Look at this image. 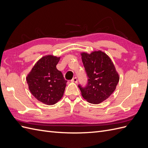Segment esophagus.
<instances>
[{
	"instance_id": "esophagus-1",
	"label": "esophagus",
	"mask_w": 148,
	"mask_h": 148,
	"mask_svg": "<svg viewBox=\"0 0 148 148\" xmlns=\"http://www.w3.org/2000/svg\"><path fill=\"white\" fill-rule=\"evenodd\" d=\"M71 82H74V83H77V82H78V79H77V77H74V78H73V79L71 80Z\"/></svg>"
}]
</instances>
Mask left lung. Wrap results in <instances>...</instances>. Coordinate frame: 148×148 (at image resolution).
I'll list each match as a JSON object with an SVG mask.
<instances>
[{"label":"left lung","mask_w":148,"mask_h":148,"mask_svg":"<svg viewBox=\"0 0 148 148\" xmlns=\"http://www.w3.org/2000/svg\"><path fill=\"white\" fill-rule=\"evenodd\" d=\"M83 64L88 76L85 87L78 85L82 95L88 102L98 104L107 99L115 91L119 75L110 57L101 51L89 54L81 53Z\"/></svg>","instance_id":"8db88e82"}]
</instances>
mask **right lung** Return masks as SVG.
<instances>
[{"label":"right lung","instance_id":"add662e5","mask_svg":"<svg viewBox=\"0 0 148 148\" xmlns=\"http://www.w3.org/2000/svg\"><path fill=\"white\" fill-rule=\"evenodd\" d=\"M60 57L49 55L42 57L26 77L31 93L47 105H53L64 95L66 80L56 65Z\"/></svg>","mask_w":148,"mask_h":148}]
</instances>
